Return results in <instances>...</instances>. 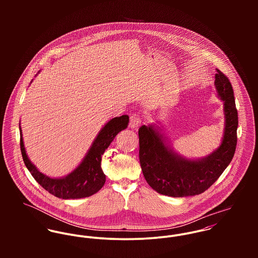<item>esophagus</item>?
<instances>
[{
    "label": "esophagus",
    "mask_w": 258,
    "mask_h": 258,
    "mask_svg": "<svg viewBox=\"0 0 258 258\" xmlns=\"http://www.w3.org/2000/svg\"><path fill=\"white\" fill-rule=\"evenodd\" d=\"M141 124V118L138 114H132L130 116V122H129V127L134 129V128H138Z\"/></svg>",
    "instance_id": "obj_1"
}]
</instances>
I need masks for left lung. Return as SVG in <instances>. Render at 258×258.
Segmentation results:
<instances>
[{"instance_id": "obj_1", "label": "left lung", "mask_w": 258, "mask_h": 258, "mask_svg": "<svg viewBox=\"0 0 258 258\" xmlns=\"http://www.w3.org/2000/svg\"><path fill=\"white\" fill-rule=\"evenodd\" d=\"M215 86L223 101L224 132L220 147L203 159L190 160L177 154L159 126L139 128V159L143 175L157 192L181 198L196 196L214 184L231 162L236 148L238 125L232 86L228 78L217 70Z\"/></svg>"}]
</instances>
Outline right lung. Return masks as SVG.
Masks as SVG:
<instances>
[{
    "instance_id": "obj_1",
    "label": "right lung",
    "mask_w": 258,
    "mask_h": 258,
    "mask_svg": "<svg viewBox=\"0 0 258 258\" xmlns=\"http://www.w3.org/2000/svg\"><path fill=\"white\" fill-rule=\"evenodd\" d=\"M128 123V115H122L111 119L99 131L91 147L77 168L68 176L58 179L49 178L43 175L30 161L25 150L22 129L20 126V144L23 160L37 183L54 197L63 200L90 197L97 192L105 184L106 178L101 169V158L103 153L109 147L115 136L120 131L127 128Z\"/></svg>"
}]
</instances>
